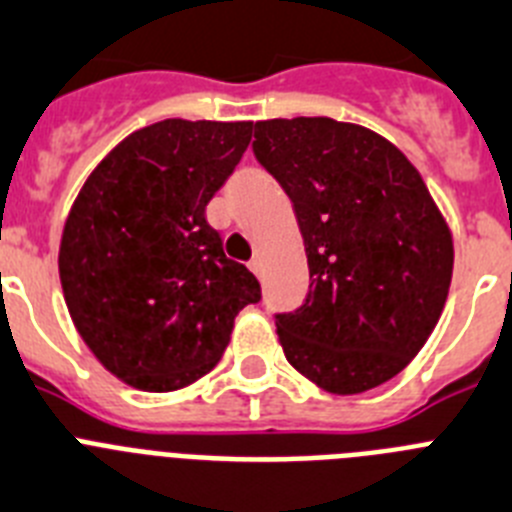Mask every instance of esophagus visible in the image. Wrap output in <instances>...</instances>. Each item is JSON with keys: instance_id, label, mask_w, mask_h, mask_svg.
Masks as SVG:
<instances>
[{"instance_id": "obj_1", "label": "esophagus", "mask_w": 512, "mask_h": 512, "mask_svg": "<svg viewBox=\"0 0 512 512\" xmlns=\"http://www.w3.org/2000/svg\"><path fill=\"white\" fill-rule=\"evenodd\" d=\"M250 270L257 275V278H260V275H262V260H260V257H255V260L250 262Z\"/></svg>"}]
</instances>
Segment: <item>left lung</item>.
<instances>
[{
    "label": "left lung",
    "mask_w": 512,
    "mask_h": 512,
    "mask_svg": "<svg viewBox=\"0 0 512 512\" xmlns=\"http://www.w3.org/2000/svg\"><path fill=\"white\" fill-rule=\"evenodd\" d=\"M257 159L296 211L309 296L278 314L286 361L330 394L394 379L441 319L453 234L428 185L397 146L358 123H255Z\"/></svg>",
    "instance_id": "obj_1"
}]
</instances>
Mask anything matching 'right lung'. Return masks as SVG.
<instances>
[{
  "mask_svg": "<svg viewBox=\"0 0 512 512\" xmlns=\"http://www.w3.org/2000/svg\"><path fill=\"white\" fill-rule=\"evenodd\" d=\"M252 121H167L105 154L71 203L59 247L69 317L105 371L141 391L206 376L234 319L260 301L224 255L206 206L250 146Z\"/></svg>",
  "mask_w": 512,
  "mask_h": 512,
  "instance_id": "1",
  "label": "right lung"
}]
</instances>
